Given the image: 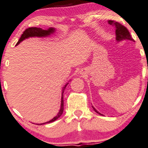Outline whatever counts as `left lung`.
<instances>
[{
	"label": "left lung",
	"mask_w": 148,
	"mask_h": 148,
	"mask_svg": "<svg viewBox=\"0 0 148 148\" xmlns=\"http://www.w3.org/2000/svg\"><path fill=\"white\" fill-rule=\"evenodd\" d=\"M108 22L110 25L114 26V28H115L116 39H117V41H122V40H130V41H134L133 38L131 37V35L130 34L129 31H128L127 28L125 27V26H124L123 25L121 24L119 22L115 21L110 20ZM93 109L96 112L99 113L95 108H94V107ZM99 114H100V113H99Z\"/></svg>",
	"instance_id": "1"
}]
</instances>
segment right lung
I'll list each match as a JSON object with an SVG mask.
<instances>
[{"label":"right lung","instance_id":"add662e5","mask_svg":"<svg viewBox=\"0 0 148 148\" xmlns=\"http://www.w3.org/2000/svg\"><path fill=\"white\" fill-rule=\"evenodd\" d=\"M54 31V29L53 28H51L48 30H43L40 28H36V27H31V28H28L23 31V33L22 34L21 36L20 39L18 40V43L16 44V45L19 44L21 41H22L23 40H24L25 38H27L28 37H32V36H46L49 35L50 34H52V33ZM67 84L65 85V86L64 87L63 89V92H62V104H61V108L60 110H59V113L57 114V115L56 117H53L52 120H51L49 122H45V123H50V122H53V121L56 120L62 114L64 111V89L66 86ZM43 123V124H45ZM38 125H42V124H38Z\"/></svg>","mask_w":148,"mask_h":148}]
</instances>
